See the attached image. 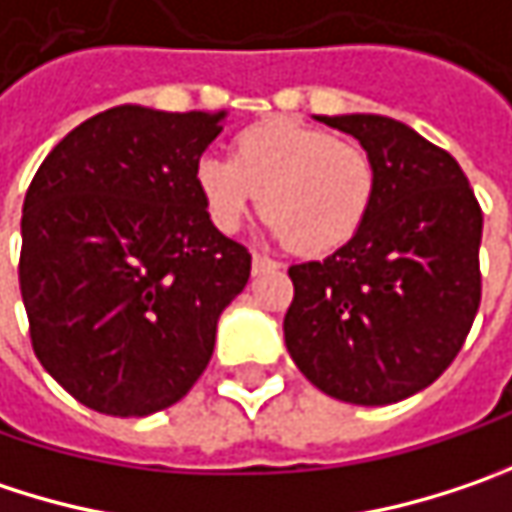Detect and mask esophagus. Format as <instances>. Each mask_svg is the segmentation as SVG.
Masks as SVG:
<instances>
[{"mask_svg": "<svg viewBox=\"0 0 512 512\" xmlns=\"http://www.w3.org/2000/svg\"><path fill=\"white\" fill-rule=\"evenodd\" d=\"M279 265H276L274 259H268V256H262V253H253V274H265V271H276Z\"/></svg>", "mask_w": 512, "mask_h": 512, "instance_id": "34e87169", "label": "esophagus"}]
</instances>
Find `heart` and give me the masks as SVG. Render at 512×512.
<instances>
[{
	"label": "heart",
	"instance_id": "heart-1",
	"mask_svg": "<svg viewBox=\"0 0 512 512\" xmlns=\"http://www.w3.org/2000/svg\"><path fill=\"white\" fill-rule=\"evenodd\" d=\"M195 183L209 221L236 233L259 203L294 253H329L355 236L376 195V163L355 139L294 119L241 130L233 160L203 154Z\"/></svg>",
	"mask_w": 512,
	"mask_h": 512
}]
</instances>
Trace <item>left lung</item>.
<instances>
[{"label":"left lung","instance_id":"8db88e82","mask_svg":"<svg viewBox=\"0 0 512 512\" xmlns=\"http://www.w3.org/2000/svg\"><path fill=\"white\" fill-rule=\"evenodd\" d=\"M314 119L370 151L376 195L344 247L288 268L285 347L323 393L390 405L437 382L472 329L484 215L455 157L417 130L373 113Z\"/></svg>","mask_w":512,"mask_h":512}]
</instances>
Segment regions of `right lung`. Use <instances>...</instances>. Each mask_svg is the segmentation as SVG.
<instances>
[{
  "label": "right lung",
  "instance_id": "1",
  "mask_svg": "<svg viewBox=\"0 0 512 512\" xmlns=\"http://www.w3.org/2000/svg\"><path fill=\"white\" fill-rule=\"evenodd\" d=\"M227 113L110 107L66 133L22 203L19 291L34 355L81 405L148 417L201 379L250 279L195 165Z\"/></svg>",
  "mask_w": 512,
  "mask_h": 512
}]
</instances>
